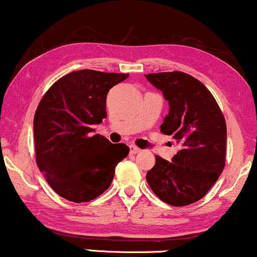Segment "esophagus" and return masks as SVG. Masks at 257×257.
Instances as JSON below:
<instances>
[{
	"label": "esophagus",
	"instance_id": "obj_1",
	"mask_svg": "<svg viewBox=\"0 0 257 257\" xmlns=\"http://www.w3.org/2000/svg\"><path fill=\"white\" fill-rule=\"evenodd\" d=\"M140 152H141V150L140 148H138L137 146H133V145L130 146V153L131 154H138V153H140Z\"/></svg>",
	"mask_w": 257,
	"mask_h": 257
}]
</instances>
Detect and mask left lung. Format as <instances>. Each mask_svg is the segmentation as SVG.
I'll list each match as a JSON object with an SVG mask.
<instances>
[{
	"instance_id": "obj_1",
	"label": "left lung",
	"mask_w": 257,
	"mask_h": 257,
	"mask_svg": "<svg viewBox=\"0 0 257 257\" xmlns=\"http://www.w3.org/2000/svg\"><path fill=\"white\" fill-rule=\"evenodd\" d=\"M145 76L169 103L161 132L173 136L180 144V151L172 161L155 156V165L146 175L147 183L160 199L170 205L196 203L224 170L227 139L224 114L209 89L187 73Z\"/></svg>"
}]
</instances>
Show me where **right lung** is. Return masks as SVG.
<instances>
[{"label": "right lung", "instance_id": "right-lung-1", "mask_svg": "<svg viewBox=\"0 0 257 257\" xmlns=\"http://www.w3.org/2000/svg\"><path fill=\"white\" fill-rule=\"evenodd\" d=\"M128 74L76 70L46 91L33 119L37 165L51 188L74 203L97 198L110 187L125 144L92 135L106 117V95Z\"/></svg>", "mask_w": 257, "mask_h": 257}]
</instances>
